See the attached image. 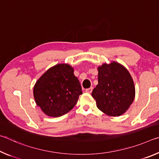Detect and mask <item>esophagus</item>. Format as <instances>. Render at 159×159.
I'll return each mask as SVG.
<instances>
[{"mask_svg": "<svg viewBox=\"0 0 159 159\" xmlns=\"http://www.w3.org/2000/svg\"><path fill=\"white\" fill-rule=\"evenodd\" d=\"M93 87L87 88V89H85V92L88 93H92V91H93Z\"/></svg>", "mask_w": 159, "mask_h": 159, "instance_id": "obj_1", "label": "esophagus"}]
</instances>
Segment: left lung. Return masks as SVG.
<instances>
[{"label":"left lung","mask_w":159,"mask_h":159,"mask_svg":"<svg viewBox=\"0 0 159 159\" xmlns=\"http://www.w3.org/2000/svg\"><path fill=\"white\" fill-rule=\"evenodd\" d=\"M98 84L92 92L97 107L109 116H119L127 111L135 97L130 72L117 61L104 63L98 68Z\"/></svg>","instance_id":"left-lung-1"}]
</instances>
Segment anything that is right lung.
<instances>
[{
    "mask_svg": "<svg viewBox=\"0 0 159 159\" xmlns=\"http://www.w3.org/2000/svg\"><path fill=\"white\" fill-rule=\"evenodd\" d=\"M68 64H58L48 69L34 87L36 105L45 115L59 117L68 113L76 105L82 89Z\"/></svg>",
    "mask_w": 159,
    "mask_h": 159,
    "instance_id": "add662e5",
    "label": "right lung"
}]
</instances>
